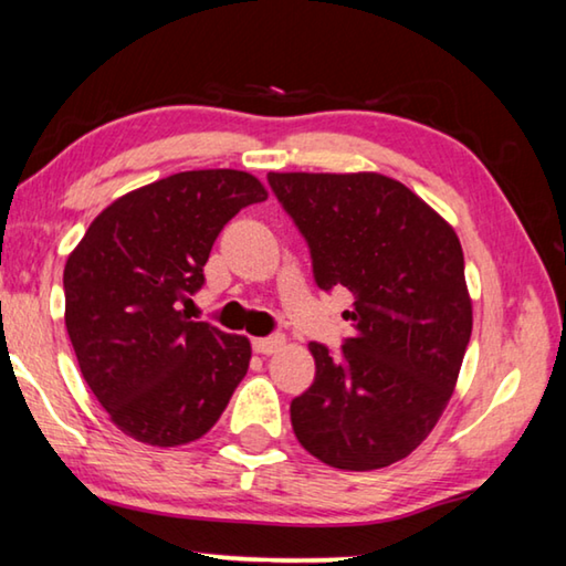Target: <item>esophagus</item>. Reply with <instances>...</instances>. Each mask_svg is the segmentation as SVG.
<instances>
[{
	"instance_id": "1",
	"label": "esophagus",
	"mask_w": 566,
	"mask_h": 566,
	"mask_svg": "<svg viewBox=\"0 0 566 566\" xmlns=\"http://www.w3.org/2000/svg\"><path fill=\"white\" fill-rule=\"evenodd\" d=\"M251 345H254V349H256L259 355H274V353H280V349L286 345V339L282 335H272V337H259Z\"/></svg>"
}]
</instances>
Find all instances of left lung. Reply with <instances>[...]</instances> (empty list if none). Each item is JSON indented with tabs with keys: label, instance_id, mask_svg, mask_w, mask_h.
<instances>
[{
	"label": "left lung",
	"instance_id": "obj_1",
	"mask_svg": "<svg viewBox=\"0 0 566 566\" xmlns=\"http://www.w3.org/2000/svg\"><path fill=\"white\" fill-rule=\"evenodd\" d=\"M269 186L307 239L319 290L355 294L343 355L310 343L317 370L292 400L294 436L332 469H385L426 441L459 380L473 327L461 241L373 170H272Z\"/></svg>",
	"mask_w": 566,
	"mask_h": 566
}]
</instances>
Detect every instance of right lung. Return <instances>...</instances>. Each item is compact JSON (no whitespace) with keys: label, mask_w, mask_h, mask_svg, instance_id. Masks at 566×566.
I'll return each mask as SVG.
<instances>
[{"label":"right lung","mask_w":566,"mask_h":566,"mask_svg":"<svg viewBox=\"0 0 566 566\" xmlns=\"http://www.w3.org/2000/svg\"><path fill=\"white\" fill-rule=\"evenodd\" d=\"M266 196L247 170H184L115 199L70 251V343L125 436L158 448L191 443L229 406L249 370V337L191 322L181 304L203 284L223 223Z\"/></svg>","instance_id":"right-lung-1"}]
</instances>
